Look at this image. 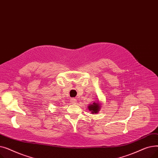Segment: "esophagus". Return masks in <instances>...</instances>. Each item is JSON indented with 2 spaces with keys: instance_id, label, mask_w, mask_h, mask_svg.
<instances>
[{
  "instance_id": "obj_1",
  "label": "esophagus",
  "mask_w": 158,
  "mask_h": 158,
  "mask_svg": "<svg viewBox=\"0 0 158 158\" xmlns=\"http://www.w3.org/2000/svg\"><path fill=\"white\" fill-rule=\"evenodd\" d=\"M70 101H71V102H72L73 104H76L77 103V100H76V98H71Z\"/></svg>"
}]
</instances>
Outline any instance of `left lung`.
<instances>
[{
	"mask_svg": "<svg viewBox=\"0 0 158 158\" xmlns=\"http://www.w3.org/2000/svg\"><path fill=\"white\" fill-rule=\"evenodd\" d=\"M101 103L98 101H97L96 102H94L93 104H89L88 108L89 111H90L91 113H92V114H97L101 110Z\"/></svg>",
	"mask_w": 158,
	"mask_h": 158,
	"instance_id": "1",
	"label": "left lung"
}]
</instances>
